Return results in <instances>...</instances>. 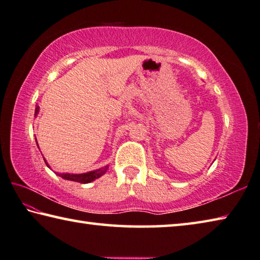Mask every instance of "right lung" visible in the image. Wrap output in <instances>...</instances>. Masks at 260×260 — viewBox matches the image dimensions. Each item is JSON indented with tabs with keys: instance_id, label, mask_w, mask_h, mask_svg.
Here are the masks:
<instances>
[{
	"instance_id": "right-lung-1",
	"label": "right lung",
	"mask_w": 260,
	"mask_h": 260,
	"mask_svg": "<svg viewBox=\"0 0 260 260\" xmlns=\"http://www.w3.org/2000/svg\"><path fill=\"white\" fill-rule=\"evenodd\" d=\"M39 108H40L39 106H36V108H35V116L38 115ZM44 162L47 163V161H45V160H44ZM47 166H48V163H47ZM107 169H108V166L104 167V168H100V169H98V170L85 172V174H79V175H77V174H58V176H60L61 178H63V179L76 181V183L88 184V183H91V181H93L97 178H99V177H102L105 174V172L107 171Z\"/></svg>"
}]
</instances>
